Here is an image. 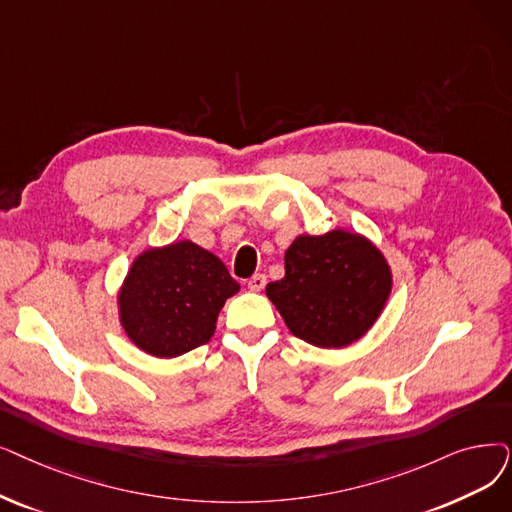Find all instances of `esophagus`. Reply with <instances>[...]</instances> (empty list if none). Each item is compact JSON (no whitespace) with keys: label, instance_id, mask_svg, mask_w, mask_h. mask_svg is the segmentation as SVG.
I'll use <instances>...</instances> for the list:
<instances>
[{"label":"esophagus","instance_id":"34e87169","mask_svg":"<svg viewBox=\"0 0 512 512\" xmlns=\"http://www.w3.org/2000/svg\"><path fill=\"white\" fill-rule=\"evenodd\" d=\"M265 282H268V278H265V274H253V276L247 280V286L251 288V291H263Z\"/></svg>","mask_w":512,"mask_h":512}]
</instances>
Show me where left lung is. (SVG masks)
Instances as JSON below:
<instances>
[{"label": "left lung", "instance_id": "8db88e82", "mask_svg": "<svg viewBox=\"0 0 512 512\" xmlns=\"http://www.w3.org/2000/svg\"><path fill=\"white\" fill-rule=\"evenodd\" d=\"M284 270L265 293L297 339L324 349L364 337L391 293L385 257L345 230L299 236L284 253Z\"/></svg>", "mask_w": 512, "mask_h": 512}]
</instances>
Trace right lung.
Segmentation results:
<instances>
[{
  "mask_svg": "<svg viewBox=\"0 0 512 512\" xmlns=\"http://www.w3.org/2000/svg\"><path fill=\"white\" fill-rule=\"evenodd\" d=\"M238 282L213 253L190 240L148 249L133 261L119 307L127 337L157 358L205 345Z\"/></svg>",
  "mask_w": 512,
  "mask_h": 512,
  "instance_id": "obj_1",
  "label": "right lung"
}]
</instances>
